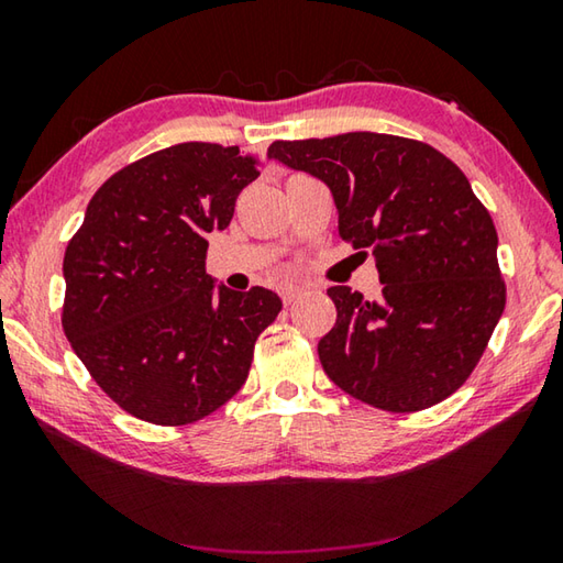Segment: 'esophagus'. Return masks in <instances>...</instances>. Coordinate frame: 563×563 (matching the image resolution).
I'll return each mask as SVG.
<instances>
[{"instance_id": "obj_1", "label": "esophagus", "mask_w": 563, "mask_h": 563, "mask_svg": "<svg viewBox=\"0 0 563 563\" xmlns=\"http://www.w3.org/2000/svg\"><path fill=\"white\" fill-rule=\"evenodd\" d=\"M302 290L298 288V285H285V288H280V298L285 305H290L295 298H298Z\"/></svg>"}]
</instances>
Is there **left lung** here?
<instances>
[{"label":"left lung","instance_id":"8db88e82","mask_svg":"<svg viewBox=\"0 0 563 563\" xmlns=\"http://www.w3.org/2000/svg\"><path fill=\"white\" fill-rule=\"evenodd\" d=\"M268 156L325 180L340 238L373 253L383 283L379 300L328 290L338 308L318 342L328 377L387 412L456 393L507 305L497 228L460 166L422 141L369 131L275 141Z\"/></svg>","mask_w":563,"mask_h":563}]
</instances>
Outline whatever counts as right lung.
<instances>
[{"label": "right lung", "instance_id": "1", "mask_svg": "<svg viewBox=\"0 0 563 563\" xmlns=\"http://www.w3.org/2000/svg\"><path fill=\"white\" fill-rule=\"evenodd\" d=\"M258 156L188 141L117 170L66 245V340L103 393L151 424L180 427L243 387L283 302L265 288L216 290L208 233L231 223Z\"/></svg>", "mask_w": 563, "mask_h": 563}]
</instances>
